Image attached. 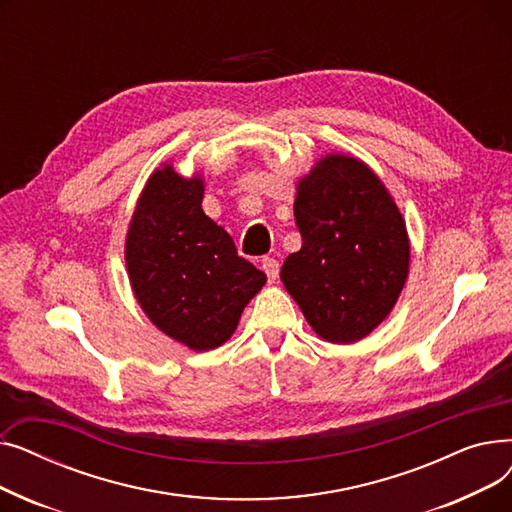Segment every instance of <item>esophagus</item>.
I'll return each instance as SVG.
<instances>
[{
  "mask_svg": "<svg viewBox=\"0 0 512 512\" xmlns=\"http://www.w3.org/2000/svg\"><path fill=\"white\" fill-rule=\"evenodd\" d=\"M261 270L265 272L267 280H270V282H274V280L278 278V272H280V265H278V261H276L274 257H263V259H261Z\"/></svg>",
  "mask_w": 512,
  "mask_h": 512,
  "instance_id": "esophagus-1",
  "label": "esophagus"
}]
</instances>
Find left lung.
Wrapping results in <instances>:
<instances>
[{
    "mask_svg": "<svg viewBox=\"0 0 512 512\" xmlns=\"http://www.w3.org/2000/svg\"><path fill=\"white\" fill-rule=\"evenodd\" d=\"M294 220L303 247L282 265L288 294L319 338H365L409 276L407 226L388 188L361 159L330 153L299 180Z\"/></svg>",
    "mask_w": 512,
    "mask_h": 512,
    "instance_id": "8db88e82",
    "label": "left lung"
}]
</instances>
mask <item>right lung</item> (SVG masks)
<instances>
[{"mask_svg":"<svg viewBox=\"0 0 512 512\" xmlns=\"http://www.w3.org/2000/svg\"><path fill=\"white\" fill-rule=\"evenodd\" d=\"M203 178L155 170L126 234V270L153 324L193 351H211L236 330L265 274L238 257L230 234L207 218Z\"/></svg>","mask_w":512,"mask_h":512,"instance_id":"add662e5","label":"right lung"}]
</instances>
